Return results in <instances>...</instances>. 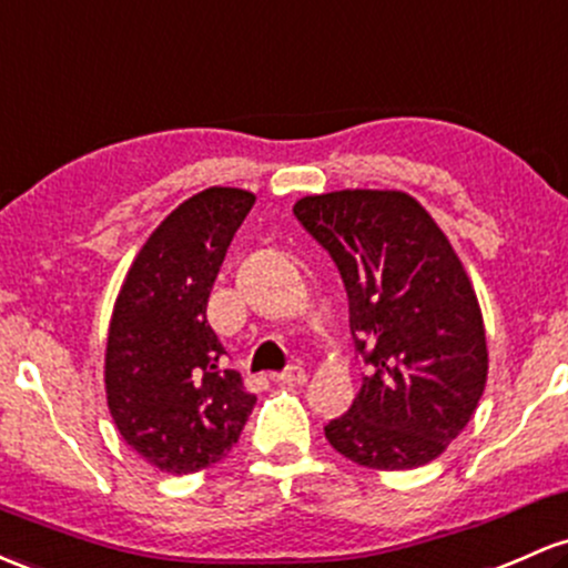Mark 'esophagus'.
Instances as JSON below:
<instances>
[{
  "label": "esophagus",
  "instance_id": "esophagus-1",
  "mask_svg": "<svg viewBox=\"0 0 568 568\" xmlns=\"http://www.w3.org/2000/svg\"><path fill=\"white\" fill-rule=\"evenodd\" d=\"M274 383H288V385H304L307 383V369H302V366H288L285 372H280V375H272Z\"/></svg>",
  "mask_w": 568,
  "mask_h": 568
}]
</instances>
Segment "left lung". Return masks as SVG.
Instances as JSON below:
<instances>
[{
	"mask_svg": "<svg viewBox=\"0 0 568 568\" xmlns=\"http://www.w3.org/2000/svg\"><path fill=\"white\" fill-rule=\"evenodd\" d=\"M294 215L339 270L355 351L372 366L326 439L369 469L439 458L488 377L483 313L456 251L402 191L304 196Z\"/></svg>",
	"mask_w": 568,
	"mask_h": 568,
	"instance_id": "left-lung-1",
	"label": "left lung"
}]
</instances>
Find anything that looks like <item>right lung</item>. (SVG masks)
<instances>
[{
  "mask_svg": "<svg viewBox=\"0 0 568 568\" xmlns=\"http://www.w3.org/2000/svg\"><path fill=\"white\" fill-rule=\"evenodd\" d=\"M255 196L207 189L161 221L134 258L112 310L104 388L123 442L166 475H191L226 456L255 396L207 323V302Z\"/></svg>",
  "mask_w": 568,
  "mask_h": 568,
  "instance_id": "add662e5",
  "label": "right lung"
}]
</instances>
